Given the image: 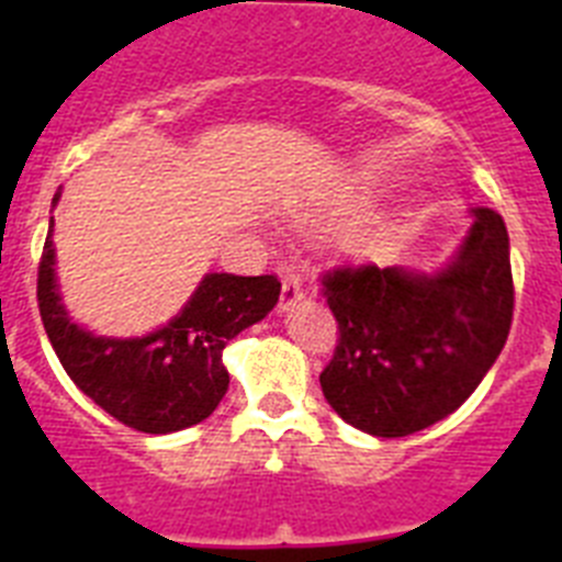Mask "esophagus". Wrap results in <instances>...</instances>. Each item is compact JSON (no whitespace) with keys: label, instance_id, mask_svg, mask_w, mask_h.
<instances>
[{"label":"esophagus","instance_id":"esophagus-1","mask_svg":"<svg viewBox=\"0 0 562 562\" xmlns=\"http://www.w3.org/2000/svg\"><path fill=\"white\" fill-rule=\"evenodd\" d=\"M304 297V281H301V276H295V272H290V276H284V281H281V310H290L295 301H301Z\"/></svg>","mask_w":562,"mask_h":562}]
</instances>
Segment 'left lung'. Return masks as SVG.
Returning a JSON list of instances; mask_svg holds the SVG:
<instances>
[{
  "label": "left lung",
  "instance_id": "1",
  "mask_svg": "<svg viewBox=\"0 0 562 562\" xmlns=\"http://www.w3.org/2000/svg\"><path fill=\"white\" fill-rule=\"evenodd\" d=\"M321 292L337 321L326 402L366 434L411 436L453 414L504 349L515 310L506 225L475 207L439 276L346 261L321 276Z\"/></svg>",
  "mask_w": 562,
  "mask_h": 562
}]
</instances>
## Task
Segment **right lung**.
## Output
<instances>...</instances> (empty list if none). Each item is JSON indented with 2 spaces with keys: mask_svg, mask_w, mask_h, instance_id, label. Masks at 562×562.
<instances>
[{
  "mask_svg": "<svg viewBox=\"0 0 562 562\" xmlns=\"http://www.w3.org/2000/svg\"><path fill=\"white\" fill-rule=\"evenodd\" d=\"M58 200V193H56ZM278 276L211 272L171 324L137 340H109L69 324L53 276V222L38 261L42 324L69 380L112 419L140 434H173L207 419L227 391L222 349L278 304Z\"/></svg>",
  "mask_w": 562,
  "mask_h": 562,
  "instance_id": "right-lung-1",
  "label": "right lung"
}]
</instances>
